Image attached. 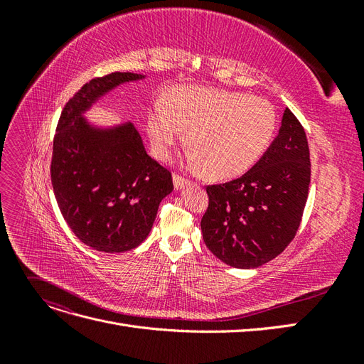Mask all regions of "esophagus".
Returning a JSON list of instances; mask_svg holds the SVG:
<instances>
[{"instance_id":"34e87169","label":"esophagus","mask_w":364,"mask_h":364,"mask_svg":"<svg viewBox=\"0 0 364 364\" xmlns=\"http://www.w3.org/2000/svg\"><path fill=\"white\" fill-rule=\"evenodd\" d=\"M173 183L176 190H181V188H185L186 185H190V181L185 179L181 174H173Z\"/></svg>"}]
</instances>
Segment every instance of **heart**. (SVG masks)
I'll use <instances>...</instances> for the list:
<instances>
[{
  "instance_id": "1",
  "label": "heart",
  "mask_w": 364,
  "mask_h": 364,
  "mask_svg": "<svg viewBox=\"0 0 364 364\" xmlns=\"http://www.w3.org/2000/svg\"><path fill=\"white\" fill-rule=\"evenodd\" d=\"M277 124L274 107L264 98L200 86L174 87L165 106L158 103L147 115L158 158L170 155L183 130L190 165L214 181L250 170L267 150Z\"/></svg>"
}]
</instances>
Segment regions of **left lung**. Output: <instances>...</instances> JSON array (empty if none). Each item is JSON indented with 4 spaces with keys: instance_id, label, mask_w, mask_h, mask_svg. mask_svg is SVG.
Wrapping results in <instances>:
<instances>
[{
    "instance_id": "8db88e82",
    "label": "left lung",
    "mask_w": 364,
    "mask_h": 364,
    "mask_svg": "<svg viewBox=\"0 0 364 364\" xmlns=\"http://www.w3.org/2000/svg\"><path fill=\"white\" fill-rule=\"evenodd\" d=\"M311 178L305 130L285 107L279 134L241 178L208 185L200 228L206 247L230 267L255 269L277 258L301 225Z\"/></svg>"
}]
</instances>
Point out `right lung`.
Here are the masks:
<instances>
[{"label":"right lung","mask_w":364,"mask_h":364,"mask_svg":"<svg viewBox=\"0 0 364 364\" xmlns=\"http://www.w3.org/2000/svg\"><path fill=\"white\" fill-rule=\"evenodd\" d=\"M141 79L111 73L85 83L65 105L53 141L50 171L60 213L83 245L100 252L139 246L173 191L171 173L147 155L134 124L100 129L82 117L118 85Z\"/></svg>","instance_id":"1"}]
</instances>
